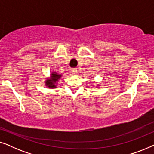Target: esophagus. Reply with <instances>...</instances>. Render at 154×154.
<instances>
[{
    "mask_svg": "<svg viewBox=\"0 0 154 154\" xmlns=\"http://www.w3.org/2000/svg\"><path fill=\"white\" fill-rule=\"evenodd\" d=\"M71 72H72L73 74H75V73H76V72H77V69H75V68H73V69H71Z\"/></svg>",
    "mask_w": 154,
    "mask_h": 154,
    "instance_id": "obj_1",
    "label": "esophagus"
}]
</instances>
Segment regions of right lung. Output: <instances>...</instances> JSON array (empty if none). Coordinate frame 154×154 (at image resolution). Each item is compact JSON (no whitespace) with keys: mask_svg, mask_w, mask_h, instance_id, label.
<instances>
[{"mask_svg":"<svg viewBox=\"0 0 154 154\" xmlns=\"http://www.w3.org/2000/svg\"><path fill=\"white\" fill-rule=\"evenodd\" d=\"M51 75H52L51 79H48L47 81H46V85H48V88H54L56 87L55 85H54V83L58 81L59 79H60V77L62 76V75L57 74V73H55L54 72L52 73Z\"/></svg>","mask_w":154,"mask_h":154,"instance_id":"1","label":"right lung"}]
</instances>
